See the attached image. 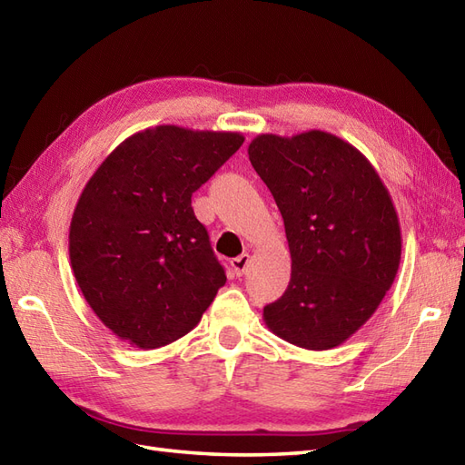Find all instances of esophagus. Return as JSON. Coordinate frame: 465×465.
<instances>
[{
    "instance_id": "esophagus-1",
    "label": "esophagus",
    "mask_w": 465,
    "mask_h": 465,
    "mask_svg": "<svg viewBox=\"0 0 465 465\" xmlns=\"http://www.w3.org/2000/svg\"><path fill=\"white\" fill-rule=\"evenodd\" d=\"M230 263H232L233 273H235L237 277H242V275L245 273L247 265H250V253H242V255H237V257H233V259H232Z\"/></svg>"
}]
</instances>
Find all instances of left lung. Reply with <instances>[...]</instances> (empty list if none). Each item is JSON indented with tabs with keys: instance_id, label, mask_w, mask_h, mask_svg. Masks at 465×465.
Returning <instances> with one entry per match:
<instances>
[{
	"instance_id": "obj_1",
	"label": "left lung",
	"mask_w": 465,
	"mask_h": 465,
	"mask_svg": "<svg viewBox=\"0 0 465 465\" xmlns=\"http://www.w3.org/2000/svg\"><path fill=\"white\" fill-rule=\"evenodd\" d=\"M252 166L283 215L291 282L267 329L309 351L339 347L369 321L401 267V222L379 172L325 131L259 134Z\"/></svg>"
}]
</instances>
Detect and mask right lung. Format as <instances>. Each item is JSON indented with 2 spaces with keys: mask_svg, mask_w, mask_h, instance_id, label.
Here are the masks:
<instances>
[{
  "mask_svg": "<svg viewBox=\"0 0 465 465\" xmlns=\"http://www.w3.org/2000/svg\"><path fill=\"white\" fill-rule=\"evenodd\" d=\"M242 133L144 128L84 183L69 228L73 275L118 339L160 349L198 325L225 283L192 193L243 144Z\"/></svg>",
  "mask_w": 465,
  "mask_h": 465,
  "instance_id": "1",
  "label": "right lung"
}]
</instances>
